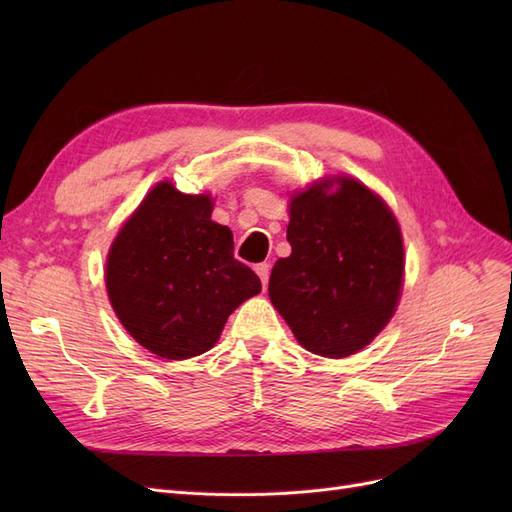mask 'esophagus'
<instances>
[{
    "instance_id": "esophagus-1",
    "label": "esophagus",
    "mask_w": 512,
    "mask_h": 512,
    "mask_svg": "<svg viewBox=\"0 0 512 512\" xmlns=\"http://www.w3.org/2000/svg\"><path fill=\"white\" fill-rule=\"evenodd\" d=\"M254 269H256V273H258V277H260L262 286L267 288V284H269V265H267V262H260V265H256Z\"/></svg>"
}]
</instances>
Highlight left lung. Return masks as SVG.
Here are the masks:
<instances>
[{
	"instance_id": "1",
	"label": "left lung",
	"mask_w": 512,
	"mask_h": 512,
	"mask_svg": "<svg viewBox=\"0 0 512 512\" xmlns=\"http://www.w3.org/2000/svg\"><path fill=\"white\" fill-rule=\"evenodd\" d=\"M286 239L292 254L275 262L269 297L299 344L329 359L365 348L393 318L404 282L391 209L352 177L316 181L292 196Z\"/></svg>"
}]
</instances>
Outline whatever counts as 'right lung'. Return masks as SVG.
Segmentation results:
<instances>
[{"label":"right lung","mask_w":512,"mask_h":512,"mask_svg":"<svg viewBox=\"0 0 512 512\" xmlns=\"http://www.w3.org/2000/svg\"><path fill=\"white\" fill-rule=\"evenodd\" d=\"M211 196L153 188L123 224L106 258V290L126 331L149 352L181 361L213 348L228 316L262 284L232 254L228 226L211 220Z\"/></svg>","instance_id":"1"}]
</instances>
